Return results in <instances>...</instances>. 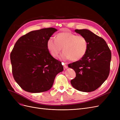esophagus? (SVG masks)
Masks as SVG:
<instances>
[{
	"label": "esophagus",
	"instance_id": "34e87169",
	"mask_svg": "<svg viewBox=\"0 0 120 120\" xmlns=\"http://www.w3.org/2000/svg\"><path fill=\"white\" fill-rule=\"evenodd\" d=\"M62 64L64 65V69H66V68H68V66H67V63H64H64H62Z\"/></svg>",
	"mask_w": 120,
	"mask_h": 120
}]
</instances>
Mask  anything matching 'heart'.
I'll return each instance as SVG.
<instances>
[{
    "label": "heart",
    "instance_id": "heart-1",
    "mask_svg": "<svg viewBox=\"0 0 120 120\" xmlns=\"http://www.w3.org/2000/svg\"><path fill=\"white\" fill-rule=\"evenodd\" d=\"M47 49L51 55L56 57L61 52L63 60L78 61L84 57L88 49V42L82 35H77L71 32H60L56 34V39L49 38L46 43Z\"/></svg>",
    "mask_w": 120,
    "mask_h": 120
}]
</instances>
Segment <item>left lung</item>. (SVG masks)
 Segmentation results:
<instances>
[{
    "instance_id": "1",
    "label": "left lung",
    "mask_w": 120,
    "mask_h": 120,
    "mask_svg": "<svg viewBox=\"0 0 120 120\" xmlns=\"http://www.w3.org/2000/svg\"><path fill=\"white\" fill-rule=\"evenodd\" d=\"M88 42V49L82 59L68 64L76 76L71 83L79 91L91 92L103 84L110 74L111 52L106 41L88 30H75Z\"/></svg>"
}]
</instances>
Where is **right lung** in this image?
Masks as SVG:
<instances>
[{"mask_svg": "<svg viewBox=\"0 0 120 120\" xmlns=\"http://www.w3.org/2000/svg\"><path fill=\"white\" fill-rule=\"evenodd\" d=\"M57 30L49 27L30 31L21 37L10 53L14 80L25 91L46 92L52 88L56 76L64 70L54 59L46 43Z\"/></svg>", "mask_w": 120, "mask_h": 120, "instance_id": "1", "label": "right lung"}]
</instances>
